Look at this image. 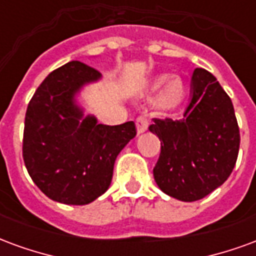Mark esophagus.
Wrapping results in <instances>:
<instances>
[{
    "label": "esophagus",
    "instance_id": "obj_1",
    "mask_svg": "<svg viewBox=\"0 0 256 256\" xmlns=\"http://www.w3.org/2000/svg\"><path fill=\"white\" fill-rule=\"evenodd\" d=\"M136 124H137V132L138 133H144L145 130L148 128V119L145 115H140L136 119Z\"/></svg>",
    "mask_w": 256,
    "mask_h": 256
}]
</instances>
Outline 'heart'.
Returning a JSON list of instances; mask_svg holds the SVG:
<instances>
[{
	"label": "heart",
	"instance_id": "heart-1",
	"mask_svg": "<svg viewBox=\"0 0 256 256\" xmlns=\"http://www.w3.org/2000/svg\"><path fill=\"white\" fill-rule=\"evenodd\" d=\"M164 80H166V76H160L156 79L154 84L155 88H159L164 84L160 94L158 97V106L162 111H172L182 101L185 96V84L180 76H172L167 79L166 82H164Z\"/></svg>",
	"mask_w": 256,
	"mask_h": 256
}]
</instances>
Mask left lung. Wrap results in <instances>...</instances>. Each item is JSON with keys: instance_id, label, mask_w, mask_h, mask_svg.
Returning <instances> with one entry per match:
<instances>
[{"instance_id": "obj_1", "label": "left lung", "mask_w": 256, "mask_h": 256, "mask_svg": "<svg viewBox=\"0 0 256 256\" xmlns=\"http://www.w3.org/2000/svg\"><path fill=\"white\" fill-rule=\"evenodd\" d=\"M150 132L160 140L154 177L172 198L200 200L233 172L240 146L234 108L216 78L204 68L193 71L192 98L182 119H154Z\"/></svg>"}]
</instances>
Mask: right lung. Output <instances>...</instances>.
Segmentation results:
<instances>
[{"label": "right lung", "mask_w": 256, "mask_h": 256, "mask_svg": "<svg viewBox=\"0 0 256 256\" xmlns=\"http://www.w3.org/2000/svg\"><path fill=\"white\" fill-rule=\"evenodd\" d=\"M101 74L70 62L44 79L28 102L23 159L31 180L54 202L92 203L110 188L119 152L137 134L134 122L116 126L84 118L75 94Z\"/></svg>", "instance_id": "right-lung-1"}]
</instances>
